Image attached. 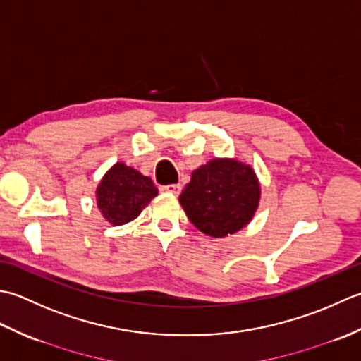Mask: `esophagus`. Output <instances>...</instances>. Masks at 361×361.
I'll return each instance as SVG.
<instances>
[{"mask_svg":"<svg viewBox=\"0 0 361 361\" xmlns=\"http://www.w3.org/2000/svg\"><path fill=\"white\" fill-rule=\"evenodd\" d=\"M164 190L166 191V193H171V195H176V196H178V195L180 193L182 187L179 185V183H170V185H165V187H164Z\"/></svg>","mask_w":361,"mask_h":361,"instance_id":"1","label":"esophagus"}]
</instances>
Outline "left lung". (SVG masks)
Returning <instances> with one entry per match:
<instances>
[{"label":"left lung","instance_id":"8db88e82","mask_svg":"<svg viewBox=\"0 0 361 361\" xmlns=\"http://www.w3.org/2000/svg\"><path fill=\"white\" fill-rule=\"evenodd\" d=\"M259 197L260 185L251 166L215 159L193 171L179 201L201 232L226 237L251 221Z\"/></svg>","mask_w":361,"mask_h":361}]
</instances>
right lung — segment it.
Here are the masks:
<instances>
[{
	"instance_id": "right-lung-1",
	"label": "right lung",
	"mask_w": 361,
	"mask_h": 361,
	"mask_svg": "<svg viewBox=\"0 0 361 361\" xmlns=\"http://www.w3.org/2000/svg\"><path fill=\"white\" fill-rule=\"evenodd\" d=\"M157 195L149 178L124 164H115L101 180L98 207L110 224L121 226L135 219Z\"/></svg>"
}]
</instances>
